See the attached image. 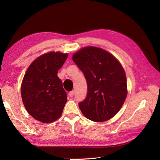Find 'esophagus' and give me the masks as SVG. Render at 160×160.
Masks as SVG:
<instances>
[{
  "label": "esophagus",
  "mask_w": 160,
  "mask_h": 160,
  "mask_svg": "<svg viewBox=\"0 0 160 160\" xmlns=\"http://www.w3.org/2000/svg\"><path fill=\"white\" fill-rule=\"evenodd\" d=\"M69 96L71 97V98H72V97L74 95V91H70V92H69Z\"/></svg>",
  "instance_id": "34e87169"
}]
</instances>
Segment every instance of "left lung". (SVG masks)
<instances>
[{
  "instance_id": "8db88e82",
  "label": "left lung",
  "mask_w": 160,
  "mask_h": 160,
  "mask_svg": "<svg viewBox=\"0 0 160 160\" xmlns=\"http://www.w3.org/2000/svg\"><path fill=\"white\" fill-rule=\"evenodd\" d=\"M72 58L88 83L86 98L79 103L82 113L96 122L112 118L122 108L128 94L122 65L111 53L95 47H84Z\"/></svg>"
}]
</instances>
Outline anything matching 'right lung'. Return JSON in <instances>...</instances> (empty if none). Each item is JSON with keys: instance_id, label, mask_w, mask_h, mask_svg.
Returning a JSON list of instances; mask_svg holds the SVG:
<instances>
[{"instance_id": "add662e5", "label": "right lung", "mask_w": 160, "mask_h": 160, "mask_svg": "<svg viewBox=\"0 0 160 160\" xmlns=\"http://www.w3.org/2000/svg\"><path fill=\"white\" fill-rule=\"evenodd\" d=\"M67 53L49 52L28 67L21 85V97L27 112L42 123H52L61 117L67 95L58 77Z\"/></svg>"}]
</instances>
